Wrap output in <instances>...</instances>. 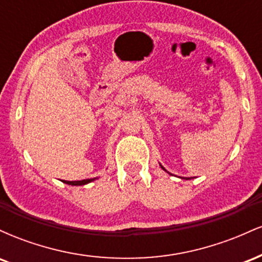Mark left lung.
I'll list each match as a JSON object with an SVG mask.
<instances>
[{"instance_id":"1","label":"left lung","mask_w":262,"mask_h":262,"mask_svg":"<svg viewBox=\"0 0 262 262\" xmlns=\"http://www.w3.org/2000/svg\"><path fill=\"white\" fill-rule=\"evenodd\" d=\"M161 167H162V166H161ZM162 169H164V167H162Z\"/></svg>"}]
</instances>
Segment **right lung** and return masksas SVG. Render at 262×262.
<instances>
[{
  "mask_svg": "<svg viewBox=\"0 0 262 262\" xmlns=\"http://www.w3.org/2000/svg\"><path fill=\"white\" fill-rule=\"evenodd\" d=\"M95 179H91V180H82V181H62L65 183H68V185H73V186H82V185H86V183L93 181Z\"/></svg>",
  "mask_w": 262,
  "mask_h": 262,
  "instance_id": "1",
  "label": "right lung"
}]
</instances>
